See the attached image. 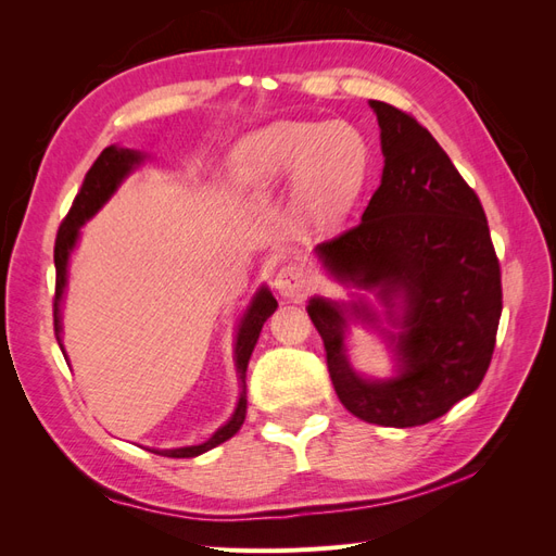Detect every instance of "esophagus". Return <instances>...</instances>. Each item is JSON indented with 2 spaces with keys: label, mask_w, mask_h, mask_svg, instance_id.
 I'll return each instance as SVG.
<instances>
[{
  "label": "esophagus",
  "mask_w": 556,
  "mask_h": 556,
  "mask_svg": "<svg viewBox=\"0 0 556 556\" xmlns=\"http://www.w3.org/2000/svg\"><path fill=\"white\" fill-rule=\"evenodd\" d=\"M311 276L301 264H285L282 268H278V274L274 278V288L285 299H304L311 290Z\"/></svg>",
  "instance_id": "34e87169"
}]
</instances>
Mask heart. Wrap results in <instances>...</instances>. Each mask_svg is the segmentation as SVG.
<instances>
[{
  "label": "heart",
  "instance_id": "heart-1",
  "mask_svg": "<svg viewBox=\"0 0 556 556\" xmlns=\"http://www.w3.org/2000/svg\"><path fill=\"white\" fill-rule=\"evenodd\" d=\"M227 164L231 182L255 204L296 182L311 223L333 229L362 192L368 150L362 134L345 123L278 121L243 137Z\"/></svg>",
  "mask_w": 556,
  "mask_h": 556
}]
</instances>
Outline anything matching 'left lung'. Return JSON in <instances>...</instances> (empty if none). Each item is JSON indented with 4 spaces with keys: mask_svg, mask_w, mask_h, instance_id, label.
<instances>
[{
    "mask_svg": "<svg viewBox=\"0 0 556 556\" xmlns=\"http://www.w3.org/2000/svg\"><path fill=\"white\" fill-rule=\"evenodd\" d=\"M384 157L380 188L357 227L313 252L325 271L374 292L384 323L364 296H313L308 315L327 350L343 406L364 422L417 427L478 390L492 362L501 317V268L478 194L413 115L371 99ZM350 321L378 328L393 350L387 379L349 364Z\"/></svg>",
    "mask_w": 556,
    "mask_h": 556,
    "instance_id": "obj_1",
    "label": "left lung"
}]
</instances>
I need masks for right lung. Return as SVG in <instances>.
Masks as SVG:
<instances>
[{
    "mask_svg": "<svg viewBox=\"0 0 556 556\" xmlns=\"http://www.w3.org/2000/svg\"><path fill=\"white\" fill-rule=\"evenodd\" d=\"M148 153H141V150H131V148H121V146H109L102 150V155L97 157V162L90 166V172L86 174V180H83V188L76 194L74 204L66 213L64 223L60 225L58 239H55V301H53V317H55V336L58 343L62 348V355L66 359V352L62 345V301H64V290H66V278H70V260L72 252L78 245L80 239V227L86 225L90 217H94L106 201L117 192V188L125 182L129 174H134L139 166L148 160ZM278 308V301L271 294V290L262 285V288L255 292V296L250 299V304L245 313L241 315V323L237 329V339H233V366H237V376H239V401L237 408H233L231 417L227 422L217 429L208 441L199 443V445H185V447H172V450H150L155 454H162V457H174V459H188V457H199L215 445H220L229 441L233 433L241 429L245 422V410H248V396H245V371H248V362L252 350L257 345L260 331L268 317L274 315Z\"/></svg>",
    "mask_w": 556,
    "mask_h": 556,
    "instance_id": "add662e5",
    "label": "right lung"
}]
</instances>
